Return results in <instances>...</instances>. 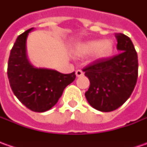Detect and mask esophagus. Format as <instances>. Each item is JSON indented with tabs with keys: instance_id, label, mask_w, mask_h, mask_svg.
Segmentation results:
<instances>
[{
	"instance_id": "esophagus-1",
	"label": "esophagus",
	"mask_w": 147,
	"mask_h": 147,
	"mask_svg": "<svg viewBox=\"0 0 147 147\" xmlns=\"http://www.w3.org/2000/svg\"><path fill=\"white\" fill-rule=\"evenodd\" d=\"M76 76L77 77H82L83 76V72L82 70H80V69H78V70L76 71Z\"/></svg>"
}]
</instances>
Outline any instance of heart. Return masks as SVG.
Instances as JSON below:
<instances>
[{
	"mask_svg": "<svg viewBox=\"0 0 147 147\" xmlns=\"http://www.w3.org/2000/svg\"><path fill=\"white\" fill-rule=\"evenodd\" d=\"M115 49V43L110 39L91 40L79 43L74 49L78 55H88L92 54L95 59H103L110 57Z\"/></svg>",
	"mask_w": 147,
	"mask_h": 147,
	"instance_id": "1",
	"label": "heart"
}]
</instances>
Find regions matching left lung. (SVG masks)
<instances>
[{"label":"left lung","instance_id":"obj_1","mask_svg":"<svg viewBox=\"0 0 147 147\" xmlns=\"http://www.w3.org/2000/svg\"><path fill=\"white\" fill-rule=\"evenodd\" d=\"M115 37L120 53L94 61L82 69L90 81L85 96L91 106L101 112L121 106L131 96L138 79V54L131 39L122 33H115Z\"/></svg>","mask_w":147,"mask_h":147}]
</instances>
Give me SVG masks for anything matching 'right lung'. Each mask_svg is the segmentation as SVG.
Segmentation results:
<instances>
[{"label":"right lung","mask_w":147,"mask_h":147,"mask_svg":"<svg viewBox=\"0 0 147 147\" xmlns=\"http://www.w3.org/2000/svg\"><path fill=\"white\" fill-rule=\"evenodd\" d=\"M33 28L17 37L8 61L9 85L15 96L29 110L45 112L57 103L69 84L74 81L75 72L69 74L45 68H37L28 59L26 41Z\"/></svg>","instance_id":"right-lung-1"}]
</instances>
